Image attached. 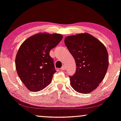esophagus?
<instances>
[{"label":"esophagus","mask_w":121,"mask_h":121,"mask_svg":"<svg viewBox=\"0 0 121 121\" xmlns=\"http://www.w3.org/2000/svg\"><path fill=\"white\" fill-rule=\"evenodd\" d=\"M65 69H66V66H65V65H63L62 67L61 68V69H62V70H65Z\"/></svg>","instance_id":"1"}]
</instances>
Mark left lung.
<instances>
[{
  "instance_id": "obj_1",
  "label": "left lung",
  "mask_w": 121,
  "mask_h": 121,
  "mask_svg": "<svg viewBox=\"0 0 121 121\" xmlns=\"http://www.w3.org/2000/svg\"><path fill=\"white\" fill-rule=\"evenodd\" d=\"M65 44L75 60L76 72L69 76L72 87L82 94L96 89L106 75L108 52L105 45L87 33L69 35Z\"/></svg>"
}]
</instances>
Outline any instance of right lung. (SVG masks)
Masks as SVG:
<instances>
[{"instance_id":"1","label":"right lung","mask_w":121,"mask_h":121,"mask_svg":"<svg viewBox=\"0 0 121 121\" xmlns=\"http://www.w3.org/2000/svg\"><path fill=\"white\" fill-rule=\"evenodd\" d=\"M62 38L60 34L39 33L27 38L20 47L15 66L18 77L29 91H40L52 82L56 70L49 53Z\"/></svg>"}]
</instances>
